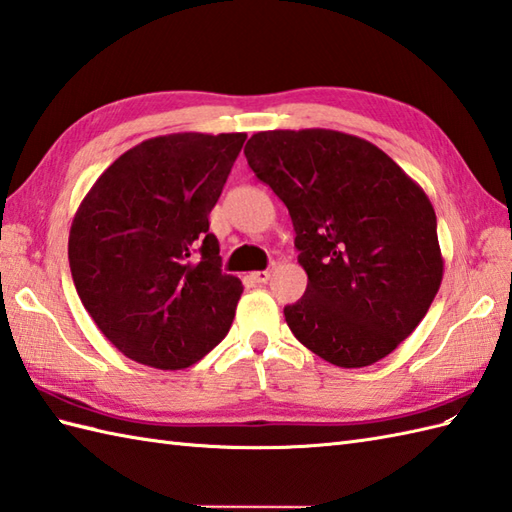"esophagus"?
<instances>
[{"label":"esophagus","mask_w":512,"mask_h":512,"mask_svg":"<svg viewBox=\"0 0 512 512\" xmlns=\"http://www.w3.org/2000/svg\"><path fill=\"white\" fill-rule=\"evenodd\" d=\"M271 271H274L271 267H269V269H263V271H256V274H254L252 278H254L256 282H267V280L271 278Z\"/></svg>","instance_id":"obj_1"}]
</instances>
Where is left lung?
I'll use <instances>...</instances> for the list:
<instances>
[{
    "label": "left lung",
    "instance_id": "1",
    "mask_svg": "<svg viewBox=\"0 0 512 512\" xmlns=\"http://www.w3.org/2000/svg\"><path fill=\"white\" fill-rule=\"evenodd\" d=\"M245 157L287 206L309 276L302 298L285 306L295 339L339 368L388 357L442 282L423 188L379 146L331 129L260 131Z\"/></svg>",
    "mask_w": 512,
    "mask_h": 512
}]
</instances>
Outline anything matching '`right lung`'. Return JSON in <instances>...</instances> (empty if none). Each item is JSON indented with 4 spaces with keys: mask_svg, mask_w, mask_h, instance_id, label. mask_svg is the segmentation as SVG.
Listing matches in <instances>:
<instances>
[{
    "mask_svg": "<svg viewBox=\"0 0 512 512\" xmlns=\"http://www.w3.org/2000/svg\"><path fill=\"white\" fill-rule=\"evenodd\" d=\"M245 133H170L122 153L72 221V278L87 313L124 357L181 370L234 320L241 280L221 271L208 214Z\"/></svg>",
    "mask_w": 512,
    "mask_h": 512,
    "instance_id": "obj_1",
    "label": "right lung"
}]
</instances>
